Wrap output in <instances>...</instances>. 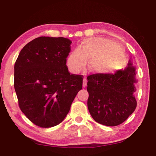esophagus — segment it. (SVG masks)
Returning a JSON list of instances; mask_svg holds the SVG:
<instances>
[{"instance_id": "obj_1", "label": "esophagus", "mask_w": 156, "mask_h": 156, "mask_svg": "<svg viewBox=\"0 0 156 156\" xmlns=\"http://www.w3.org/2000/svg\"><path fill=\"white\" fill-rule=\"evenodd\" d=\"M87 78H84L83 79V85H82V87H83V88H85L86 87H87Z\"/></svg>"}]
</instances>
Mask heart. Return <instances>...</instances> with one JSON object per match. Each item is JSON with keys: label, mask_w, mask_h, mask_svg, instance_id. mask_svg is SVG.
<instances>
[{"label": "heart", "mask_w": 156, "mask_h": 156, "mask_svg": "<svg viewBox=\"0 0 156 156\" xmlns=\"http://www.w3.org/2000/svg\"><path fill=\"white\" fill-rule=\"evenodd\" d=\"M117 43L94 37L82 41L80 49H75L69 54L66 64L69 70L78 73L90 61L89 69L94 74H109L123 67L125 58Z\"/></svg>", "instance_id": "1"}]
</instances>
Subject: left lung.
<instances>
[{
	"instance_id": "8db88e82",
	"label": "left lung",
	"mask_w": 156,
	"mask_h": 156,
	"mask_svg": "<svg viewBox=\"0 0 156 156\" xmlns=\"http://www.w3.org/2000/svg\"><path fill=\"white\" fill-rule=\"evenodd\" d=\"M136 68L129 61L124 70L87 77L88 111L95 121L113 127L122 123L137 107Z\"/></svg>"
}]
</instances>
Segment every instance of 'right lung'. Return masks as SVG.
Wrapping results in <instances>:
<instances>
[{
	"label": "right lung",
	"instance_id": "right-lung-1",
	"mask_svg": "<svg viewBox=\"0 0 156 156\" xmlns=\"http://www.w3.org/2000/svg\"><path fill=\"white\" fill-rule=\"evenodd\" d=\"M71 43L64 37H37L23 47L15 62L19 108L38 127L60 123L82 90V76L71 74L66 66Z\"/></svg>",
	"mask_w": 156,
	"mask_h": 156
}]
</instances>
